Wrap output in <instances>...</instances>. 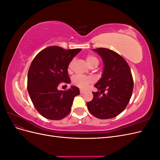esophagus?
<instances>
[{
	"instance_id": "obj_1",
	"label": "esophagus",
	"mask_w": 160,
	"mask_h": 160,
	"mask_svg": "<svg viewBox=\"0 0 160 160\" xmlns=\"http://www.w3.org/2000/svg\"><path fill=\"white\" fill-rule=\"evenodd\" d=\"M85 91L84 90H83V89H81V90H80V93H81V94L85 93Z\"/></svg>"
}]
</instances>
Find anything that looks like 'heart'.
<instances>
[{
  "mask_svg": "<svg viewBox=\"0 0 160 160\" xmlns=\"http://www.w3.org/2000/svg\"><path fill=\"white\" fill-rule=\"evenodd\" d=\"M86 61L88 62V65L91 67H97L99 64V60L95 56L89 55L86 56ZM74 60H72L67 67V71L71 72L72 70V67L73 65ZM93 82V79L89 77H84L81 75H75L72 79V83L74 85L78 87V88L85 89L88 88V86Z\"/></svg>",
  "mask_w": 160,
  "mask_h": 160,
  "instance_id": "heart-1",
  "label": "heart"
}]
</instances>
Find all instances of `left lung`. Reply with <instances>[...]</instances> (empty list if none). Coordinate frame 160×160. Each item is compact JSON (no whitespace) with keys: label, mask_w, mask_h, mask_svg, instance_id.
<instances>
[{"label":"left lung","mask_w":160,"mask_h":160,"mask_svg":"<svg viewBox=\"0 0 160 160\" xmlns=\"http://www.w3.org/2000/svg\"><path fill=\"white\" fill-rule=\"evenodd\" d=\"M93 51L102 58L104 70L102 77L95 85L101 91L93 92V98L87 103V106L97 118H113L127 107L132 95V72L126 61L116 52L106 48H98ZM105 90L108 91L106 94L103 93Z\"/></svg>","instance_id":"8db88e82"}]
</instances>
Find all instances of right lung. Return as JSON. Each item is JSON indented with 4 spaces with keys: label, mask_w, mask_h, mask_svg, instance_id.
<instances>
[{
    "label": "right lung",
    "mask_w": 160,
    "mask_h": 160,
    "mask_svg": "<svg viewBox=\"0 0 160 160\" xmlns=\"http://www.w3.org/2000/svg\"><path fill=\"white\" fill-rule=\"evenodd\" d=\"M81 50L51 46L40 51L32 60L28 71L27 90L35 108L44 118L60 120L70 113L79 89L72 86L59 91L57 87L71 82L67 67Z\"/></svg>",
    "instance_id": "1"
}]
</instances>
